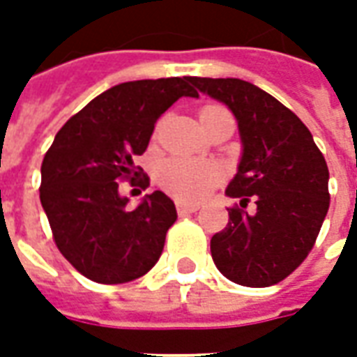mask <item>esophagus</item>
Masks as SVG:
<instances>
[{
	"label": "esophagus",
	"instance_id": "esophagus-1",
	"mask_svg": "<svg viewBox=\"0 0 357 357\" xmlns=\"http://www.w3.org/2000/svg\"><path fill=\"white\" fill-rule=\"evenodd\" d=\"M176 208H178L179 216H187V214H193V212H197L201 206H199V204H193V202H178V204H176Z\"/></svg>",
	"mask_w": 357,
	"mask_h": 357
}]
</instances>
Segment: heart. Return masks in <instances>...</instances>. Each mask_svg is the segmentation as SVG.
I'll return each mask as SVG.
<instances>
[{
	"instance_id": "obj_1",
	"label": "heart",
	"mask_w": 357,
	"mask_h": 357,
	"mask_svg": "<svg viewBox=\"0 0 357 357\" xmlns=\"http://www.w3.org/2000/svg\"><path fill=\"white\" fill-rule=\"evenodd\" d=\"M227 110L218 105H208L201 110V122ZM222 178L220 166L210 160L174 156L158 168V183L179 201H199L212 191Z\"/></svg>"
}]
</instances>
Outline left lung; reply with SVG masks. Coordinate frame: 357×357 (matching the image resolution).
<instances>
[{
    "label": "left lung",
    "mask_w": 357,
    "mask_h": 357,
    "mask_svg": "<svg viewBox=\"0 0 357 357\" xmlns=\"http://www.w3.org/2000/svg\"><path fill=\"white\" fill-rule=\"evenodd\" d=\"M239 122L243 158L225 193L239 199L210 241L216 268L243 287H271L306 260L329 210V168L306 126L239 78H191ZM255 202L248 213V202Z\"/></svg>",
    "instance_id": "obj_1"
}]
</instances>
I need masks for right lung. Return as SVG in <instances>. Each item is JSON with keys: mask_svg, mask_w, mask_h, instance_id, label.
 <instances>
[{"mask_svg": "<svg viewBox=\"0 0 357 357\" xmlns=\"http://www.w3.org/2000/svg\"><path fill=\"white\" fill-rule=\"evenodd\" d=\"M199 97L191 76L118 84L68 118L42 162L40 201L53 241L82 275L118 284L145 275L162 255L176 206L162 191L126 208L120 181L145 189L135 166L158 116L179 97Z\"/></svg>", "mask_w": 357, "mask_h": 357, "instance_id": "1", "label": "right lung"}]
</instances>
